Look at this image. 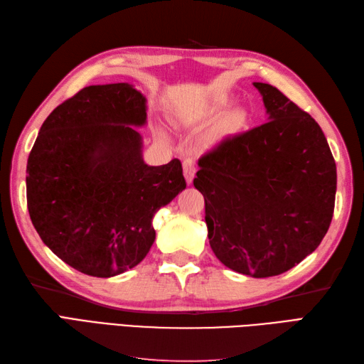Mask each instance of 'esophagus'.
<instances>
[{
    "mask_svg": "<svg viewBox=\"0 0 364 364\" xmlns=\"http://www.w3.org/2000/svg\"><path fill=\"white\" fill-rule=\"evenodd\" d=\"M183 172H184L186 183H188V184H192V181H193V176H196V172H197L196 161H193L192 158H186L184 161H183Z\"/></svg>",
    "mask_w": 364,
    "mask_h": 364,
    "instance_id": "34e87169",
    "label": "esophagus"
}]
</instances>
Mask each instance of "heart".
Returning a JSON list of instances; mask_svg holds the SVG:
<instances>
[{
	"mask_svg": "<svg viewBox=\"0 0 364 364\" xmlns=\"http://www.w3.org/2000/svg\"><path fill=\"white\" fill-rule=\"evenodd\" d=\"M230 99H220L217 102V108H226V107H230ZM243 121H245V116H243V113L242 112H234L231 116H230V124H232V125H240V124H243Z\"/></svg>",
	"mask_w": 364,
	"mask_h": 364,
	"instance_id": "heart-1",
	"label": "heart"
}]
</instances>
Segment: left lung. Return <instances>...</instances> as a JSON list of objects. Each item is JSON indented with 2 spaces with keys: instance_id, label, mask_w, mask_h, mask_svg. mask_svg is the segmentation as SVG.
<instances>
[{
  "instance_id": "left-lung-1",
  "label": "left lung",
  "mask_w": 364,
  "mask_h": 364,
  "mask_svg": "<svg viewBox=\"0 0 364 364\" xmlns=\"http://www.w3.org/2000/svg\"><path fill=\"white\" fill-rule=\"evenodd\" d=\"M268 122L198 159L209 245L228 268L277 276L311 255L331 226L336 166L318 122L277 88L255 82Z\"/></svg>"
}]
</instances>
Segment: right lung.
<instances>
[{
    "label": "right lung",
    "instance_id": "obj_1",
    "mask_svg": "<svg viewBox=\"0 0 364 364\" xmlns=\"http://www.w3.org/2000/svg\"><path fill=\"white\" fill-rule=\"evenodd\" d=\"M147 100L130 83L91 85L41 125L26 167L28 209L46 247L80 273L112 277L155 242L151 218L186 189L180 159L149 166Z\"/></svg>",
    "mask_w": 364,
    "mask_h": 364
}]
</instances>
